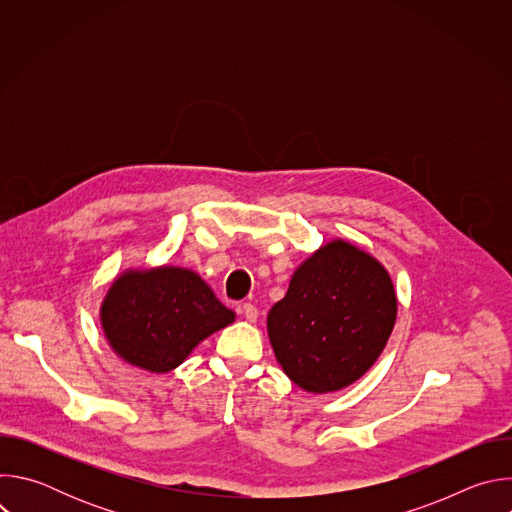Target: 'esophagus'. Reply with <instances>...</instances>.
<instances>
[{"instance_id":"34e87169","label":"esophagus","mask_w":512,"mask_h":512,"mask_svg":"<svg viewBox=\"0 0 512 512\" xmlns=\"http://www.w3.org/2000/svg\"><path fill=\"white\" fill-rule=\"evenodd\" d=\"M237 312L247 320V322H255L257 320V316H259V312H257V308L253 306V304H241L239 308H237Z\"/></svg>"}]
</instances>
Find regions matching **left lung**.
<instances>
[{
    "mask_svg": "<svg viewBox=\"0 0 512 512\" xmlns=\"http://www.w3.org/2000/svg\"><path fill=\"white\" fill-rule=\"evenodd\" d=\"M397 291L385 265L334 239L298 265L267 314L281 371L308 393H334L367 373L395 328Z\"/></svg>",
    "mask_w": 512,
    "mask_h": 512,
    "instance_id": "8db88e82",
    "label": "left lung"
}]
</instances>
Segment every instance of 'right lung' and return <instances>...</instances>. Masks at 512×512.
I'll use <instances>...</instances> for the list:
<instances>
[{
	"label": "right lung",
	"instance_id": "obj_1",
	"mask_svg": "<svg viewBox=\"0 0 512 512\" xmlns=\"http://www.w3.org/2000/svg\"><path fill=\"white\" fill-rule=\"evenodd\" d=\"M235 318L196 271L168 263L123 269L99 308L111 350L131 367L154 375L180 367L202 340Z\"/></svg>",
	"mask_w": 512,
	"mask_h": 512
}]
</instances>
